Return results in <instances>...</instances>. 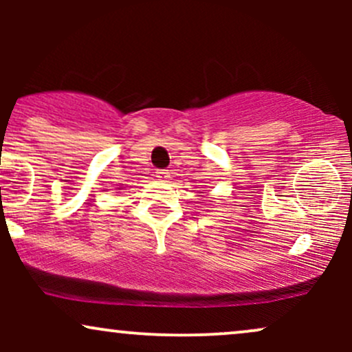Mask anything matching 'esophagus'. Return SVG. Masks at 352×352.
<instances>
[{"label":"esophagus","instance_id":"34e87169","mask_svg":"<svg viewBox=\"0 0 352 352\" xmlns=\"http://www.w3.org/2000/svg\"><path fill=\"white\" fill-rule=\"evenodd\" d=\"M157 179L162 180V182H168L170 180V172L165 170V168H162V170H157Z\"/></svg>","mask_w":352,"mask_h":352}]
</instances>
